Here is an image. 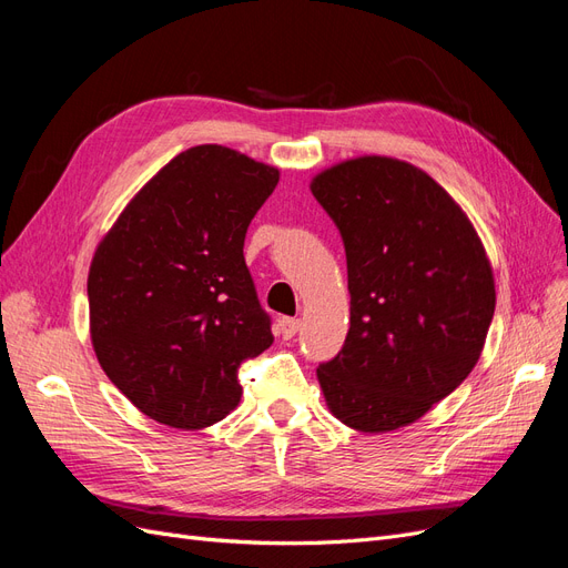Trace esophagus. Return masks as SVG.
Here are the masks:
<instances>
[{
  "instance_id": "34e87169",
  "label": "esophagus",
  "mask_w": 568,
  "mask_h": 568,
  "mask_svg": "<svg viewBox=\"0 0 568 568\" xmlns=\"http://www.w3.org/2000/svg\"><path fill=\"white\" fill-rule=\"evenodd\" d=\"M301 329V320H296V317H282L280 320V332H282V338H286V341H291L296 336V332Z\"/></svg>"
}]
</instances>
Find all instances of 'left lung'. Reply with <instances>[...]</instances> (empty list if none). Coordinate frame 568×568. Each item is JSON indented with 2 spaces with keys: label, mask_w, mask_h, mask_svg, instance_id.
<instances>
[{
  "label": "left lung",
  "mask_w": 568,
  "mask_h": 568,
  "mask_svg": "<svg viewBox=\"0 0 568 568\" xmlns=\"http://www.w3.org/2000/svg\"><path fill=\"white\" fill-rule=\"evenodd\" d=\"M311 192L346 246L351 329L317 367L332 415L363 434L422 419L476 367L495 313L488 253L471 220L422 168L357 156Z\"/></svg>",
  "instance_id": "8db88e82"
}]
</instances>
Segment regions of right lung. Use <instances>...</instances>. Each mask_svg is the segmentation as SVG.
<instances>
[{
    "mask_svg": "<svg viewBox=\"0 0 568 568\" xmlns=\"http://www.w3.org/2000/svg\"><path fill=\"white\" fill-rule=\"evenodd\" d=\"M280 170L199 144L165 163L101 236L88 296L101 369L149 419L199 432L242 400L236 369L272 346L244 261Z\"/></svg>",
    "mask_w": 568,
    "mask_h": 568,
    "instance_id": "add662e5",
    "label": "right lung"
}]
</instances>
